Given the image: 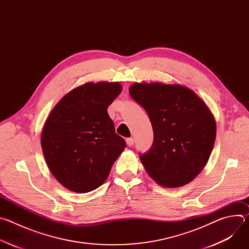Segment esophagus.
<instances>
[{
  "mask_svg": "<svg viewBox=\"0 0 249 249\" xmlns=\"http://www.w3.org/2000/svg\"><path fill=\"white\" fill-rule=\"evenodd\" d=\"M126 143L129 147H132L134 145V139L133 138H127L126 139Z\"/></svg>",
  "mask_w": 249,
  "mask_h": 249,
  "instance_id": "esophagus-1",
  "label": "esophagus"
}]
</instances>
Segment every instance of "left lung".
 Returning a JSON list of instances; mask_svg holds the SVG:
<instances>
[{"label":"left lung","mask_w":249,"mask_h":249,"mask_svg":"<svg viewBox=\"0 0 249 249\" xmlns=\"http://www.w3.org/2000/svg\"><path fill=\"white\" fill-rule=\"evenodd\" d=\"M129 92L148 113L154 130L151 149L140 154L149 175L168 188L192 181L206 165L216 139V121L205 102L178 85L136 83Z\"/></svg>","instance_id":"1"}]
</instances>
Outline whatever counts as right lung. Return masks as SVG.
I'll return each mask as SVG.
<instances>
[{
  "instance_id": "right-lung-1",
  "label": "right lung",
  "mask_w": 249,
  "mask_h": 249,
  "mask_svg": "<svg viewBox=\"0 0 249 249\" xmlns=\"http://www.w3.org/2000/svg\"><path fill=\"white\" fill-rule=\"evenodd\" d=\"M121 90L119 83H88L66 94L50 113L42 151L50 171L69 190L87 193L99 187L126 148L107 113Z\"/></svg>"
}]
</instances>
